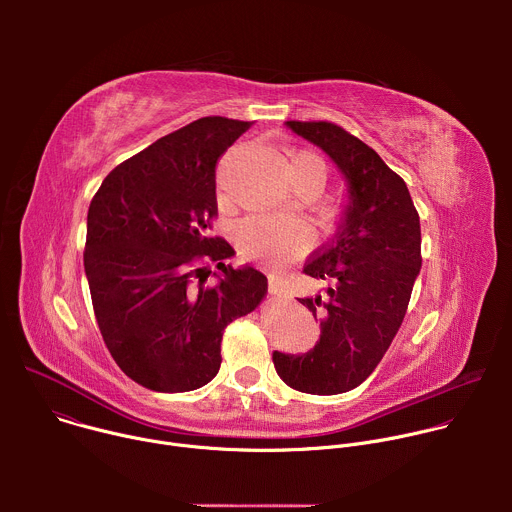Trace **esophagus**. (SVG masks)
Masks as SVG:
<instances>
[{"mask_svg": "<svg viewBox=\"0 0 512 512\" xmlns=\"http://www.w3.org/2000/svg\"><path fill=\"white\" fill-rule=\"evenodd\" d=\"M281 298V285H279V279L271 277L269 279V300H279Z\"/></svg>", "mask_w": 512, "mask_h": 512, "instance_id": "1", "label": "esophagus"}]
</instances>
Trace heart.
Returning a JSON list of instances; mask_svg holds the SVG:
<instances>
[{
	"instance_id": "obj_1",
	"label": "heart",
	"mask_w": 512,
	"mask_h": 512,
	"mask_svg": "<svg viewBox=\"0 0 512 512\" xmlns=\"http://www.w3.org/2000/svg\"><path fill=\"white\" fill-rule=\"evenodd\" d=\"M291 170L314 178L320 188L326 180V164L310 152H300L291 158ZM239 249L249 259L285 257L306 251L314 243V231L298 218L279 216H253L237 231Z\"/></svg>"
}]
</instances>
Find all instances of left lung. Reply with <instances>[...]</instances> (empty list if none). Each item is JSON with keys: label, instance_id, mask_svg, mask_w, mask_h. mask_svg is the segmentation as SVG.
Returning <instances> with one entry per match:
<instances>
[{"label": "left lung", "instance_id": "obj_1", "mask_svg": "<svg viewBox=\"0 0 512 512\" xmlns=\"http://www.w3.org/2000/svg\"><path fill=\"white\" fill-rule=\"evenodd\" d=\"M320 148L346 182L334 239L304 267L330 283L324 296L300 300L320 322V340L306 354L273 352L285 385L312 395L358 387L391 346L421 269L419 214L407 184L381 156L328 121H285Z\"/></svg>", "mask_w": 512, "mask_h": 512}]
</instances>
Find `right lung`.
Here are the masks:
<instances>
[{
    "label": "right lung",
    "instance_id": "right-lung-1",
    "mask_svg": "<svg viewBox=\"0 0 512 512\" xmlns=\"http://www.w3.org/2000/svg\"><path fill=\"white\" fill-rule=\"evenodd\" d=\"M251 121L202 117L119 164L87 214L85 273L103 340L145 389L194 391L221 369L225 328L253 312L267 277L227 263L208 237L216 164Z\"/></svg>",
    "mask_w": 512,
    "mask_h": 512
}]
</instances>
